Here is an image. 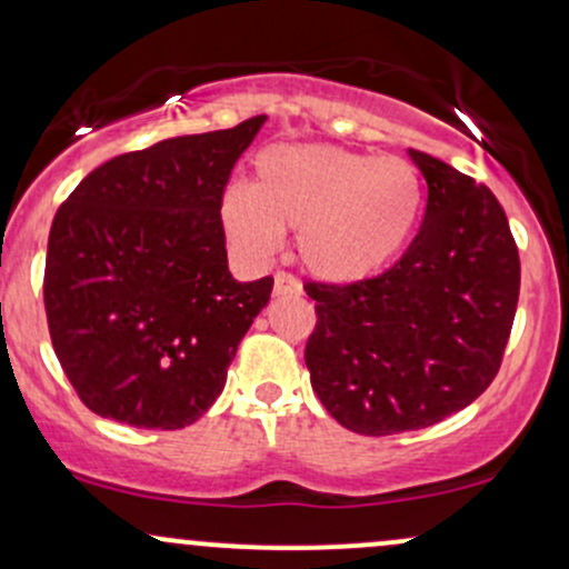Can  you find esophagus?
Segmentation results:
<instances>
[{
  "mask_svg": "<svg viewBox=\"0 0 569 569\" xmlns=\"http://www.w3.org/2000/svg\"><path fill=\"white\" fill-rule=\"evenodd\" d=\"M274 295H289V297H297L302 295V283L295 278L291 272H274Z\"/></svg>",
  "mask_w": 569,
  "mask_h": 569,
  "instance_id": "obj_1",
  "label": "esophagus"
}]
</instances>
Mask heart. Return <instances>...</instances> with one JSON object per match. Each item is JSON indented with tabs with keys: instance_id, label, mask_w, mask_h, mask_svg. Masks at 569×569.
Listing matches in <instances>:
<instances>
[{
	"instance_id": "1",
	"label": "heart",
	"mask_w": 569,
	"mask_h": 569,
	"mask_svg": "<svg viewBox=\"0 0 569 569\" xmlns=\"http://www.w3.org/2000/svg\"><path fill=\"white\" fill-rule=\"evenodd\" d=\"M421 208L423 183L410 161L291 146L256 159L253 189L223 191L221 221L251 259H270L280 232H297L299 259L316 278L356 283L402 253Z\"/></svg>"
}]
</instances>
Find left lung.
<instances>
[{
	"label": "left lung",
	"instance_id": "1",
	"mask_svg": "<svg viewBox=\"0 0 569 569\" xmlns=\"http://www.w3.org/2000/svg\"><path fill=\"white\" fill-rule=\"evenodd\" d=\"M427 210L402 259L356 283L308 280L310 383L337 423L386 437L432 427L497 378L513 329L521 261L497 197L410 151Z\"/></svg>",
	"mask_w": 569,
	"mask_h": 569
}]
</instances>
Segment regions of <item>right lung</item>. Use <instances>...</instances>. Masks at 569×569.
Instances as JSON below:
<instances>
[{
    "mask_svg": "<svg viewBox=\"0 0 569 569\" xmlns=\"http://www.w3.org/2000/svg\"><path fill=\"white\" fill-rule=\"evenodd\" d=\"M267 116L161 140L86 174L56 210L46 297L53 351L97 416L183 429L227 383L272 278L237 283L221 197Z\"/></svg>",
    "mask_w": 569,
    "mask_h": 569,
    "instance_id": "right-lung-1",
    "label": "right lung"
}]
</instances>
